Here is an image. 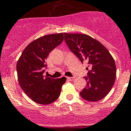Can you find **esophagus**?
Returning a JSON list of instances; mask_svg holds the SVG:
<instances>
[{
    "label": "esophagus",
    "mask_w": 131,
    "mask_h": 131,
    "mask_svg": "<svg viewBox=\"0 0 131 131\" xmlns=\"http://www.w3.org/2000/svg\"><path fill=\"white\" fill-rule=\"evenodd\" d=\"M67 79L68 80H70V81H73V80L75 79V77H67Z\"/></svg>",
    "instance_id": "1"
}]
</instances>
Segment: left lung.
<instances>
[{"instance_id":"8db88e82","label":"left lung","mask_w":131,"mask_h":131,"mask_svg":"<svg viewBox=\"0 0 131 131\" xmlns=\"http://www.w3.org/2000/svg\"><path fill=\"white\" fill-rule=\"evenodd\" d=\"M68 48L82 63L88 62L87 86L80 92L89 101L102 100L112 89L116 77L115 61L108 49L100 42L85 34L64 33Z\"/></svg>"}]
</instances>
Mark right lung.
I'll use <instances>...</instances> for the list:
<instances>
[{"label":"right lung","instance_id":"add662e5","mask_svg":"<svg viewBox=\"0 0 131 131\" xmlns=\"http://www.w3.org/2000/svg\"><path fill=\"white\" fill-rule=\"evenodd\" d=\"M63 34L44 35L29 43L17 63L19 85L26 95L40 105H48L59 97L66 77L52 79L45 76L49 54L61 43Z\"/></svg>","mask_w":131,"mask_h":131}]
</instances>
